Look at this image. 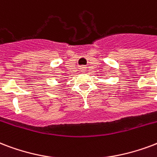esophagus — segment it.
I'll use <instances>...</instances> for the list:
<instances>
[{
    "label": "esophagus",
    "instance_id": "1",
    "mask_svg": "<svg viewBox=\"0 0 157 157\" xmlns=\"http://www.w3.org/2000/svg\"><path fill=\"white\" fill-rule=\"evenodd\" d=\"M85 69H86V68L84 67H81V71H85Z\"/></svg>",
    "mask_w": 157,
    "mask_h": 157
}]
</instances>
